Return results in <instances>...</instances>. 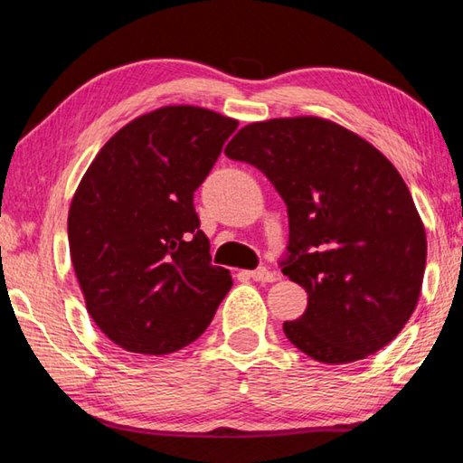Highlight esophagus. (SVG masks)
Wrapping results in <instances>:
<instances>
[{"label": "esophagus", "instance_id": "1", "mask_svg": "<svg viewBox=\"0 0 463 463\" xmlns=\"http://www.w3.org/2000/svg\"><path fill=\"white\" fill-rule=\"evenodd\" d=\"M248 279H252V280H258V282H272L274 279H277V274H274L272 270H269V269H264V266H260V269H256V270H250V272H244Z\"/></svg>", "mask_w": 463, "mask_h": 463}]
</instances>
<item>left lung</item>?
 I'll use <instances>...</instances> for the list:
<instances>
[{"instance_id":"1","label":"left lung","mask_w":463,"mask_h":463,"mask_svg":"<svg viewBox=\"0 0 463 463\" xmlns=\"http://www.w3.org/2000/svg\"><path fill=\"white\" fill-rule=\"evenodd\" d=\"M225 156L256 166L282 197L288 244L285 277L309 303L285 335L323 364L376 354L415 311L427 238L391 160L350 129L319 118L241 128Z\"/></svg>"}]
</instances>
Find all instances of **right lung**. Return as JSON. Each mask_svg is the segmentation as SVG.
Wrapping results in <instances>:
<instances>
[{"instance_id":"1","label":"right lung","mask_w":463,"mask_h":463,"mask_svg":"<svg viewBox=\"0 0 463 463\" xmlns=\"http://www.w3.org/2000/svg\"><path fill=\"white\" fill-rule=\"evenodd\" d=\"M236 128L193 105L146 113L103 146L72 197L71 260L87 311L128 352L193 344L230 293L193 194Z\"/></svg>"}]
</instances>
